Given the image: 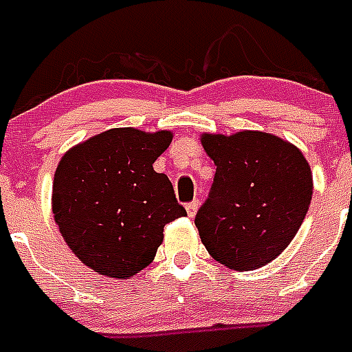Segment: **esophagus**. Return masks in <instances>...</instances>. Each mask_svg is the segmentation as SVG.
Here are the masks:
<instances>
[{"label":"esophagus","instance_id":"1","mask_svg":"<svg viewBox=\"0 0 352 352\" xmlns=\"http://www.w3.org/2000/svg\"><path fill=\"white\" fill-rule=\"evenodd\" d=\"M198 207H199V201H198V199H192L190 204L185 205V209H187V214H189L190 218H194V214L198 212Z\"/></svg>","mask_w":352,"mask_h":352}]
</instances>
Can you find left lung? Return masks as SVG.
Here are the masks:
<instances>
[{"instance_id":"1","label":"left lung","mask_w":352,"mask_h":352,"mask_svg":"<svg viewBox=\"0 0 352 352\" xmlns=\"http://www.w3.org/2000/svg\"><path fill=\"white\" fill-rule=\"evenodd\" d=\"M216 165L209 198L194 218L205 249L234 271L272 261L296 236L313 198L302 151L269 132L201 134Z\"/></svg>"}]
</instances>
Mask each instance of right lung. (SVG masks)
<instances>
[{
	"mask_svg": "<svg viewBox=\"0 0 352 352\" xmlns=\"http://www.w3.org/2000/svg\"><path fill=\"white\" fill-rule=\"evenodd\" d=\"M173 132L111 129L63 154L52 212L70 251L92 271L131 278L154 260L163 227L185 216L173 184L153 163Z\"/></svg>",
	"mask_w": 352,
	"mask_h": 352,
	"instance_id": "obj_1",
	"label": "right lung"
}]
</instances>
